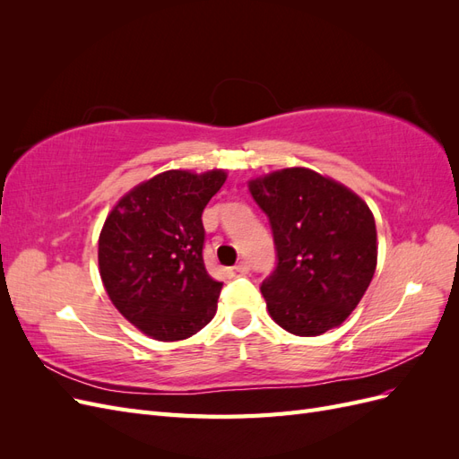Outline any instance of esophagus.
I'll return each mask as SVG.
<instances>
[{
	"instance_id": "esophagus-1",
	"label": "esophagus",
	"mask_w": 459,
	"mask_h": 459,
	"mask_svg": "<svg viewBox=\"0 0 459 459\" xmlns=\"http://www.w3.org/2000/svg\"><path fill=\"white\" fill-rule=\"evenodd\" d=\"M248 270H251V262H248V260H241V262L235 264V272H239V273H247Z\"/></svg>"
}]
</instances>
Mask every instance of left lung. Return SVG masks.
I'll return each instance as SVG.
<instances>
[{
  "mask_svg": "<svg viewBox=\"0 0 459 459\" xmlns=\"http://www.w3.org/2000/svg\"><path fill=\"white\" fill-rule=\"evenodd\" d=\"M270 220L275 270L260 290L273 322L299 337L341 325L377 266V230L356 193L308 169L248 182Z\"/></svg>",
  "mask_w": 459,
  "mask_h": 459,
  "instance_id": "obj_1",
  "label": "left lung"
}]
</instances>
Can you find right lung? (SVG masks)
I'll return each instance as SVG.
<instances>
[{
  "mask_svg": "<svg viewBox=\"0 0 459 459\" xmlns=\"http://www.w3.org/2000/svg\"><path fill=\"white\" fill-rule=\"evenodd\" d=\"M224 170H169L134 187L105 220L100 273L117 310L145 335L182 341L216 314L221 281L204 268L203 211Z\"/></svg>",
  "mask_w": 459,
  "mask_h": 459,
  "instance_id": "1",
  "label": "right lung"
}]
</instances>
